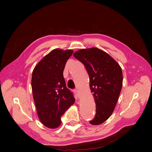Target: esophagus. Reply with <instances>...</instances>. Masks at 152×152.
I'll return each instance as SVG.
<instances>
[{"mask_svg":"<svg viewBox=\"0 0 152 152\" xmlns=\"http://www.w3.org/2000/svg\"><path fill=\"white\" fill-rule=\"evenodd\" d=\"M74 93L77 94V96H78V98H80V92L78 89H75L74 90Z\"/></svg>","mask_w":152,"mask_h":152,"instance_id":"1","label":"esophagus"}]
</instances>
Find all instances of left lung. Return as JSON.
<instances>
[{
  "mask_svg": "<svg viewBox=\"0 0 152 152\" xmlns=\"http://www.w3.org/2000/svg\"><path fill=\"white\" fill-rule=\"evenodd\" d=\"M84 65L96 103V115L89 122L99 125L111 116L122 87V68L115 59L96 48L82 49L73 54Z\"/></svg>",
  "mask_w": 152,
  "mask_h": 152,
  "instance_id": "8db88e82",
  "label": "left lung"
}]
</instances>
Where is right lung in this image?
Masks as SVG:
<instances>
[{
	"label": "right lung",
	"mask_w": 152,
	"mask_h": 152,
	"mask_svg": "<svg viewBox=\"0 0 152 152\" xmlns=\"http://www.w3.org/2000/svg\"><path fill=\"white\" fill-rule=\"evenodd\" d=\"M73 52L54 49L41 59L32 72L31 88L37 112L41 123L50 129L60 125L61 117L75 103L63 77L66 63Z\"/></svg>",
	"instance_id": "obj_1"
}]
</instances>
